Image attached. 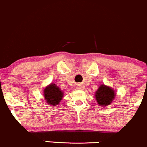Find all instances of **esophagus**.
<instances>
[{"mask_svg":"<svg viewBox=\"0 0 147 147\" xmlns=\"http://www.w3.org/2000/svg\"><path fill=\"white\" fill-rule=\"evenodd\" d=\"M78 89H80V90H82V89H83V86H79L78 87Z\"/></svg>","mask_w":147,"mask_h":147,"instance_id":"obj_1","label":"esophagus"}]
</instances>
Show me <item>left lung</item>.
Returning <instances> with one entry per match:
<instances>
[{"instance_id":"1","label":"left lung","mask_w":147,"mask_h":147,"mask_svg":"<svg viewBox=\"0 0 147 147\" xmlns=\"http://www.w3.org/2000/svg\"><path fill=\"white\" fill-rule=\"evenodd\" d=\"M115 92L113 88L105 84L100 85L95 92V98L99 105L105 107L110 105L114 100Z\"/></svg>"}]
</instances>
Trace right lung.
Returning <instances> with one entry per match:
<instances>
[{
    "label": "right lung",
    "instance_id": "1",
    "mask_svg": "<svg viewBox=\"0 0 147 147\" xmlns=\"http://www.w3.org/2000/svg\"><path fill=\"white\" fill-rule=\"evenodd\" d=\"M63 96L64 92L54 83L47 86L44 90V96L46 102L52 107L59 104Z\"/></svg>",
    "mask_w": 147,
    "mask_h": 147
}]
</instances>
